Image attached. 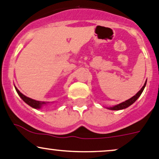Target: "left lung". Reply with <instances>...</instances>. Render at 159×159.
Listing matches in <instances>:
<instances>
[{"instance_id":"left-lung-1","label":"left lung","mask_w":159,"mask_h":159,"mask_svg":"<svg viewBox=\"0 0 159 159\" xmlns=\"http://www.w3.org/2000/svg\"><path fill=\"white\" fill-rule=\"evenodd\" d=\"M146 85V83H145V84L143 85V88H141V90H140V91H139V92L137 93L135 96H133V98H131L130 99L127 100V101H126L123 102V103H119V104L116 105V106L111 107H108V109L112 110H119L125 109V108L129 107L130 105L133 104V103H134V102L136 101L139 98V96L142 94V93H143V90H144Z\"/></svg>"}]
</instances>
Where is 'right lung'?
<instances>
[{"label": "right lung", "instance_id": "1", "mask_svg": "<svg viewBox=\"0 0 159 159\" xmlns=\"http://www.w3.org/2000/svg\"><path fill=\"white\" fill-rule=\"evenodd\" d=\"M15 89H16V92H17L18 94H19V96L22 98L23 101L26 103H27L28 105H30V106L32 107L33 108H35V109H40L43 105L48 103V102L38 101H36V100L31 99V98H28V97H26L25 95H23L22 93L20 92V91L16 88V87H15Z\"/></svg>", "mask_w": 159, "mask_h": 159}]
</instances>
